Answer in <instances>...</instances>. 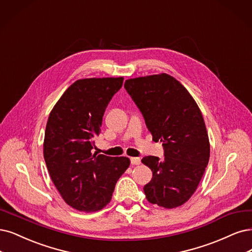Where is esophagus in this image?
<instances>
[{
	"instance_id": "34e87169",
	"label": "esophagus",
	"mask_w": 252,
	"mask_h": 252,
	"mask_svg": "<svg viewBox=\"0 0 252 252\" xmlns=\"http://www.w3.org/2000/svg\"><path fill=\"white\" fill-rule=\"evenodd\" d=\"M131 163L133 165H140L141 164L140 158H131Z\"/></svg>"
}]
</instances>
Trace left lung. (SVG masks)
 Returning <instances> with one entry per match:
<instances>
[{
  "mask_svg": "<svg viewBox=\"0 0 252 252\" xmlns=\"http://www.w3.org/2000/svg\"><path fill=\"white\" fill-rule=\"evenodd\" d=\"M125 88L140 110L164 158L141 162L153 171L144 186L147 200L165 209L188 201L208 166L210 142L201 112L188 90L167 73L126 80Z\"/></svg>",
  "mask_w": 252,
  "mask_h": 252,
  "instance_id": "1",
  "label": "left lung"
}]
</instances>
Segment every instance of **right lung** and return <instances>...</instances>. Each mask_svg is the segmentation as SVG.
Instances as JSON below:
<instances>
[{"label": "right lung", "instance_id": "right-lung-1", "mask_svg": "<svg viewBox=\"0 0 252 252\" xmlns=\"http://www.w3.org/2000/svg\"><path fill=\"white\" fill-rule=\"evenodd\" d=\"M124 78L74 82L53 108L45 127L43 157L64 201L81 212H95L110 202L115 185L129 166L126 157L92 154L102 116Z\"/></svg>", "mask_w": 252, "mask_h": 252}]
</instances>
